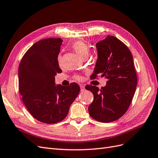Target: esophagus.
Here are the masks:
<instances>
[{"label": "esophagus", "mask_w": 158, "mask_h": 158, "mask_svg": "<svg viewBox=\"0 0 158 158\" xmlns=\"http://www.w3.org/2000/svg\"><path fill=\"white\" fill-rule=\"evenodd\" d=\"M80 88H81V92H83V91L85 90V86L83 85H80Z\"/></svg>", "instance_id": "34e87169"}]
</instances>
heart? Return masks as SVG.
Segmentation results:
<instances>
[{
    "label": "heart",
    "instance_id": "heart-1",
    "mask_svg": "<svg viewBox=\"0 0 158 158\" xmlns=\"http://www.w3.org/2000/svg\"><path fill=\"white\" fill-rule=\"evenodd\" d=\"M72 48L74 50L75 52L82 59L84 58H87L89 52V48L88 47V45L86 44L85 42L82 41V40H77V41H75V43H73V44L72 45ZM58 60L59 62H60L61 60L60 55H59ZM75 78L78 80L81 79V77L78 75L75 76Z\"/></svg>",
    "mask_w": 158,
    "mask_h": 158
}]
</instances>
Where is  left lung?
<instances>
[{
    "label": "left lung",
    "mask_w": 158,
    "mask_h": 158,
    "mask_svg": "<svg viewBox=\"0 0 158 158\" xmlns=\"http://www.w3.org/2000/svg\"><path fill=\"white\" fill-rule=\"evenodd\" d=\"M98 52L92 79L100 77L107 79L106 85H86L85 89L94 95L89 106L90 115L95 120L110 123L123 116L133 100L137 85L133 55L128 47L114 36L107 37L96 44Z\"/></svg>",
    "instance_id": "left-lung-1"
}]
</instances>
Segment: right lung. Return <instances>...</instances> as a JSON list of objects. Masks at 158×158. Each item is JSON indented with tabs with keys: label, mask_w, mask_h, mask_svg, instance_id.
I'll return each instance as SVG.
<instances>
[{
	"label": "right lung",
	"mask_w": 158,
	"mask_h": 158,
	"mask_svg": "<svg viewBox=\"0 0 158 158\" xmlns=\"http://www.w3.org/2000/svg\"><path fill=\"white\" fill-rule=\"evenodd\" d=\"M63 40L49 38L35 43L25 52L18 69L19 92L34 118L44 123L62 121L77 98L80 86L55 84V75L62 72L58 56Z\"/></svg>",
	"instance_id": "right-lung-1"
}]
</instances>
